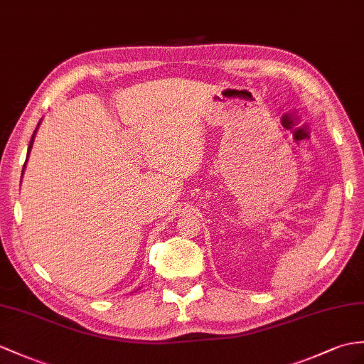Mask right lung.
<instances>
[{
	"mask_svg": "<svg viewBox=\"0 0 364 364\" xmlns=\"http://www.w3.org/2000/svg\"><path fill=\"white\" fill-rule=\"evenodd\" d=\"M32 141H33V137H32V140H31V144H29V151H28V157H29V153H31V148H32Z\"/></svg>",
	"mask_w": 364,
	"mask_h": 364,
	"instance_id": "1",
	"label": "right lung"
}]
</instances>
